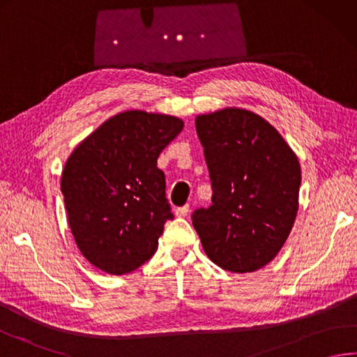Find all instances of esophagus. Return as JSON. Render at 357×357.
<instances>
[{
  "mask_svg": "<svg viewBox=\"0 0 357 357\" xmlns=\"http://www.w3.org/2000/svg\"><path fill=\"white\" fill-rule=\"evenodd\" d=\"M188 211H190V205H183V206H178L176 208V216L178 218H185Z\"/></svg>",
  "mask_w": 357,
  "mask_h": 357,
  "instance_id": "1",
  "label": "esophagus"
}]
</instances>
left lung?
Returning <instances> with one entry per match:
<instances>
[{
    "instance_id": "left-lung-1",
    "label": "left lung",
    "mask_w": 357,
    "mask_h": 357,
    "mask_svg": "<svg viewBox=\"0 0 357 357\" xmlns=\"http://www.w3.org/2000/svg\"><path fill=\"white\" fill-rule=\"evenodd\" d=\"M210 171L211 206L192 213L205 253L228 272H255L277 257L298 211V158L253 112L224 109L196 118Z\"/></svg>"
}]
</instances>
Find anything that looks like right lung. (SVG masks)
<instances>
[{
  "mask_svg": "<svg viewBox=\"0 0 357 357\" xmlns=\"http://www.w3.org/2000/svg\"><path fill=\"white\" fill-rule=\"evenodd\" d=\"M181 129L176 116L123 112L66 160L60 190L74 241L90 264L124 275L157 252L165 222L174 218L157 158Z\"/></svg>",
  "mask_w": 357,
  "mask_h": 357,
  "instance_id": "obj_1",
  "label": "right lung"
}]
</instances>
